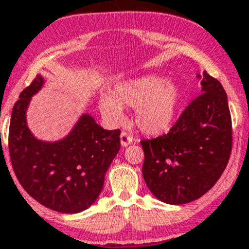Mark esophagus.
<instances>
[{
    "mask_svg": "<svg viewBox=\"0 0 249 249\" xmlns=\"http://www.w3.org/2000/svg\"><path fill=\"white\" fill-rule=\"evenodd\" d=\"M132 142H133V138L129 135H127L126 132H122V133H121V144H122V147H127L128 144H131Z\"/></svg>",
    "mask_w": 249,
    "mask_h": 249,
    "instance_id": "1",
    "label": "esophagus"
}]
</instances>
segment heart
<instances>
[{
  "instance_id": "heart-1",
  "label": "heart",
  "mask_w": 249,
  "mask_h": 249,
  "mask_svg": "<svg viewBox=\"0 0 249 249\" xmlns=\"http://www.w3.org/2000/svg\"><path fill=\"white\" fill-rule=\"evenodd\" d=\"M182 105V91L175 82L157 74L136 77L114 87L111 96L100 100V111L108 122L123 120V107L136 108V124L149 136L167 133L173 126Z\"/></svg>"
}]
</instances>
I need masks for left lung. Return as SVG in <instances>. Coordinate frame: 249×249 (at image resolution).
<instances>
[{
  "instance_id": "left-lung-1",
  "label": "left lung",
  "mask_w": 249,
  "mask_h": 249,
  "mask_svg": "<svg viewBox=\"0 0 249 249\" xmlns=\"http://www.w3.org/2000/svg\"><path fill=\"white\" fill-rule=\"evenodd\" d=\"M202 94L187 106L167 135L141 141L142 175L153 196L168 204L198 199L218 181L232 149V121L226 91L207 73Z\"/></svg>"
}]
</instances>
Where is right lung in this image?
I'll list each match as a JSON object with an SVG mask.
<instances>
[{
    "mask_svg": "<svg viewBox=\"0 0 249 249\" xmlns=\"http://www.w3.org/2000/svg\"><path fill=\"white\" fill-rule=\"evenodd\" d=\"M41 74L19 94L11 114L8 148L21 186L42 206L78 213L96 202L109 164L120 151V129L107 131L83 113L62 140L41 141L30 131L26 113L31 98L43 87Z\"/></svg>",
    "mask_w": 249,
    "mask_h": 249,
    "instance_id": "1",
    "label": "right lung"
}]
</instances>
